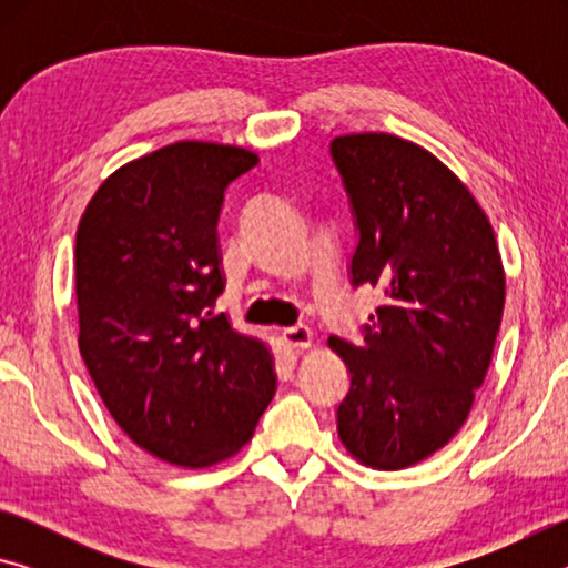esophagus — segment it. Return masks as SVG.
<instances>
[{
  "label": "esophagus",
  "instance_id": "34e87169",
  "mask_svg": "<svg viewBox=\"0 0 568 568\" xmlns=\"http://www.w3.org/2000/svg\"><path fill=\"white\" fill-rule=\"evenodd\" d=\"M281 338L287 348H307L313 341V333L311 328H305V325H293V328H285L281 333Z\"/></svg>",
  "mask_w": 568,
  "mask_h": 568
}]
</instances>
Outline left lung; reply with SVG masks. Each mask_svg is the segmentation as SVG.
I'll return each mask as SVG.
<instances>
[{"instance_id": "left-lung-1", "label": "left lung", "mask_w": 568, "mask_h": 568, "mask_svg": "<svg viewBox=\"0 0 568 568\" xmlns=\"http://www.w3.org/2000/svg\"><path fill=\"white\" fill-rule=\"evenodd\" d=\"M331 158L355 233L351 285L386 295L353 343L331 335L351 388L338 436L365 466L398 470L464 426L491 365L506 277L494 227L444 162L393 134H345Z\"/></svg>"}]
</instances>
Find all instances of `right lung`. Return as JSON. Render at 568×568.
Here are the masks:
<instances>
[{
    "instance_id": "obj_1",
    "label": "right lung",
    "mask_w": 568,
    "mask_h": 568,
    "mask_svg": "<svg viewBox=\"0 0 568 568\" xmlns=\"http://www.w3.org/2000/svg\"><path fill=\"white\" fill-rule=\"evenodd\" d=\"M257 162L175 142L104 180L77 227L82 361L124 434L175 466L233 456L275 393L271 351L213 313L225 192Z\"/></svg>"
}]
</instances>
